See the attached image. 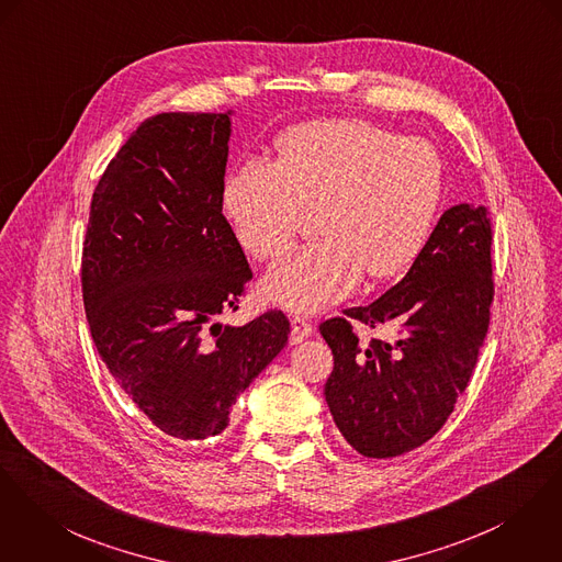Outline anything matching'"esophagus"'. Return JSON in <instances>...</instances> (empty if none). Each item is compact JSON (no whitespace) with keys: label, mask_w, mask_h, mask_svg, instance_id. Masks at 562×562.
Returning a JSON list of instances; mask_svg holds the SVG:
<instances>
[{"label":"esophagus","mask_w":562,"mask_h":562,"mask_svg":"<svg viewBox=\"0 0 562 562\" xmlns=\"http://www.w3.org/2000/svg\"><path fill=\"white\" fill-rule=\"evenodd\" d=\"M291 325H293V331H291V342L293 345H300L302 340H305L307 336H312V325L302 318V316H295L293 321H291Z\"/></svg>","instance_id":"1"}]
</instances>
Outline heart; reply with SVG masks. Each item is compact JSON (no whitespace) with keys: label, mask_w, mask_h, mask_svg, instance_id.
<instances>
[{"label":"heart","mask_w":562,"mask_h":562,"mask_svg":"<svg viewBox=\"0 0 562 562\" xmlns=\"http://www.w3.org/2000/svg\"><path fill=\"white\" fill-rule=\"evenodd\" d=\"M445 192L432 143L355 117L297 124L271 160L246 158L222 183V212L252 259L280 255L305 212L321 239L289 250L262 278V295L316 312L361 280L402 276L424 252Z\"/></svg>","instance_id":"1"}]
</instances>
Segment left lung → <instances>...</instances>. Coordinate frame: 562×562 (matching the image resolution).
Returning <instances> with one entry per match:
<instances>
[{"label": "left lung", "mask_w": 562, "mask_h": 562, "mask_svg": "<svg viewBox=\"0 0 562 562\" xmlns=\"http://www.w3.org/2000/svg\"><path fill=\"white\" fill-rule=\"evenodd\" d=\"M483 205L449 207L408 273L376 302L321 323L334 352L325 400L346 442L366 458L408 453L438 432L469 385L483 346L492 280ZM387 324L393 341L359 344L351 321Z\"/></svg>", "instance_id": "obj_1"}]
</instances>
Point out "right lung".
Instances as JSON below:
<instances>
[{"instance_id":"obj_1","label":"right lung","mask_w":562,"mask_h":562,"mask_svg":"<svg viewBox=\"0 0 562 562\" xmlns=\"http://www.w3.org/2000/svg\"><path fill=\"white\" fill-rule=\"evenodd\" d=\"M228 136V113L145 120L89 207L81 286L93 345L143 415L177 440L222 432L291 334L282 310L244 327L217 321L252 278L222 214Z\"/></svg>"}]
</instances>
